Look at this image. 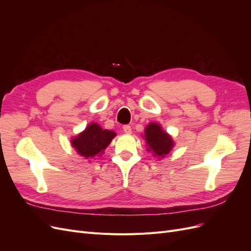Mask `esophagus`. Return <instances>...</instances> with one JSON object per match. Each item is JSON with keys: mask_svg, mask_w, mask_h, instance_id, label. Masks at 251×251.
I'll return each instance as SVG.
<instances>
[{"mask_svg": "<svg viewBox=\"0 0 251 251\" xmlns=\"http://www.w3.org/2000/svg\"><path fill=\"white\" fill-rule=\"evenodd\" d=\"M124 132L125 133H126V134H131L132 133V128H131V126H124Z\"/></svg>", "mask_w": 251, "mask_h": 251, "instance_id": "esophagus-1", "label": "esophagus"}]
</instances>
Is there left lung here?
Wrapping results in <instances>:
<instances>
[{
    "label": "left lung",
    "instance_id": "8db88e82",
    "mask_svg": "<svg viewBox=\"0 0 251 251\" xmlns=\"http://www.w3.org/2000/svg\"><path fill=\"white\" fill-rule=\"evenodd\" d=\"M142 137L146 140L147 151H151L153 156L158 159H162L166 155L171 154L175 147L172 136L166 133L161 125L158 123H150L144 128V135H142Z\"/></svg>",
    "mask_w": 251,
    "mask_h": 251
}]
</instances>
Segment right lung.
<instances>
[{
    "mask_svg": "<svg viewBox=\"0 0 251 251\" xmlns=\"http://www.w3.org/2000/svg\"><path fill=\"white\" fill-rule=\"evenodd\" d=\"M115 136V132L104 130L98 124L91 123L85 130L71 138V146L79 156L92 159L101 156Z\"/></svg>",
    "mask_w": 251,
    "mask_h": 251,
    "instance_id": "add662e5",
    "label": "right lung"
}]
</instances>
